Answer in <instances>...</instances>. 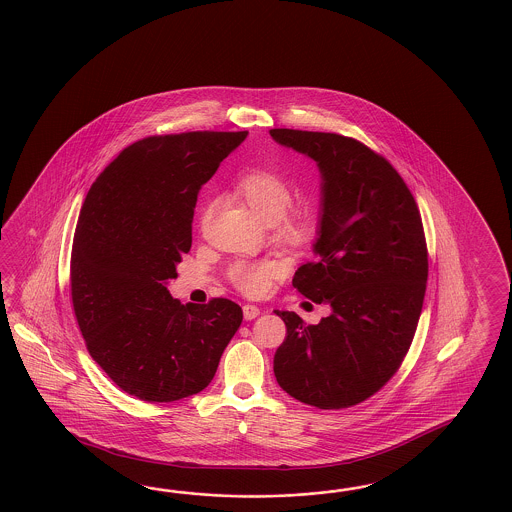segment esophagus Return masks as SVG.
<instances>
[{
	"mask_svg": "<svg viewBox=\"0 0 512 512\" xmlns=\"http://www.w3.org/2000/svg\"><path fill=\"white\" fill-rule=\"evenodd\" d=\"M242 311H244V318H246V320H253V318H257L261 315V309H259L257 305L246 304L242 307Z\"/></svg>",
	"mask_w": 512,
	"mask_h": 512,
	"instance_id": "esophagus-1",
	"label": "esophagus"
}]
</instances>
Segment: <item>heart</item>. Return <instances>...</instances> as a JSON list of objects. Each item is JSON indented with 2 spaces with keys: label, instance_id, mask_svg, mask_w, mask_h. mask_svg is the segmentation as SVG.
<instances>
[{
  "label": "heart",
  "instance_id": "obj_1",
  "mask_svg": "<svg viewBox=\"0 0 512 512\" xmlns=\"http://www.w3.org/2000/svg\"><path fill=\"white\" fill-rule=\"evenodd\" d=\"M236 197L264 223H272L277 238L289 246L309 244L318 231L317 212L311 207H289L291 184L266 167H251L235 180ZM279 274L276 263H236L229 276L236 289L248 296H263Z\"/></svg>",
  "mask_w": 512,
  "mask_h": 512
}]
</instances>
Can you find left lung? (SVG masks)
Masks as SVG:
<instances>
[{"label":"left lung","instance_id":"left-lung-1","mask_svg":"<svg viewBox=\"0 0 512 512\" xmlns=\"http://www.w3.org/2000/svg\"><path fill=\"white\" fill-rule=\"evenodd\" d=\"M270 136L317 162V259L296 270L292 285L332 307L315 326L276 311L287 339L274 374L296 401L348 408L386 386L412 345L429 277L421 214L397 169L360 141L291 128Z\"/></svg>","mask_w":512,"mask_h":512}]
</instances>
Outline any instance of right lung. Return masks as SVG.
<instances>
[{
    "label": "right lung",
    "instance_id": "obj_1",
    "mask_svg": "<svg viewBox=\"0 0 512 512\" xmlns=\"http://www.w3.org/2000/svg\"><path fill=\"white\" fill-rule=\"evenodd\" d=\"M248 132L139 139L83 201L70 292L91 358L132 397L173 402L203 391L242 322L227 298L180 304L167 291L192 248L195 201Z\"/></svg>",
    "mask_w": 512,
    "mask_h": 512
}]
</instances>
